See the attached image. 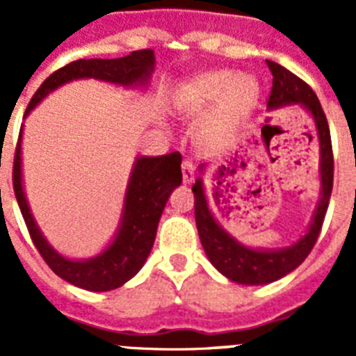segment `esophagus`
Here are the masks:
<instances>
[{
	"label": "esophagus",
	"mask_w": 356,
	"mask_h": 356,
	"mask_svg": "<svg viewBox=\"0 0 356 356\" xmlns=\"http://www.w3.org/2000/svg\"><path fill=\"white\" fill-rule=\"evenodd\" d=\"M181 175H184L185 184H191L194 180V163L191 160H184L181 162Z\"/></svg>",
	"instance_id": "obj_1"
}]
</instances>
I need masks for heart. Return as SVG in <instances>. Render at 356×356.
I'll list each match as a JSON object with an SVG mask.
<instances>
[{
	"instance_id": "heart-1",
	"label": "heart",
	"mask_w": 356,
	"mask_h": 356,
	"mask_svg": "<svg viewBox=\"0 0 356 356\" xmlns=\"http://www.w3.org/2000/svg\"><path fill=\"white\" fill-rule=\"evenodd\" d=\"M259 96L260 85L253 74H235L221 69L201 72L185 81L176 94V106L185 114H197L217 102L201 124V137L217 140L232 134L250 115Z\"/></svg>"
}]
</instances>
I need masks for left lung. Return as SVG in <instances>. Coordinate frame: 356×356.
<instances>
[{
  "instance_id": "left-lung-1",
  "label": "left lung",
  "mask_w": 356,
  "mask_h": 356,
  "mask_svg": "<svg viewBox=\"0 0 356 356\" xmlns=\"http://www.w3.org/2000/svg\"><path fill=\"white\" fill-rule=\"evenodd\" d=\"M267 67L273 72V89L269 94V99H267V106L276 108V106L298 103V105H303L316 121L321 143L323 193H321L319 205H317L316 216H314L308 234L301 241L296 242L294 246L276 251L250 250V248L238 244L232 235L226 234L225 229L219 226V222L213 219L205 196V188L197 178L193 187L194 216H196V226L197 232H200L203 250H205L210 262L216 266L217 271L222 273L232 282L246 285H264L276 282V280L284 278L285 275L294 271L296 267L307 259L308 253L316 246L317 237H319L321 228H323L333 187L332 137H330L328 121H326V115L316 92L310 89V85L296 76L294 72L282 67L276 62L267 60ZM266 128L267 127H264V131H266Z\"/></svg>"
}]
</instances>
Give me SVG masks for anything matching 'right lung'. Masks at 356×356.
Listing matches in <instances>:
<instances>
[{
  "label": "right lung",
  "mask_w": 356,
  "mask_h": 356,
  "mask_svg": "<svg viewBox=\"0 0 356 356\" xmlns=\"http://www.w3.org/2000/svg\"><path fill=\"white\" fill-rule=\"evenodd\" d=\"M155 67V55L151 49H139L121 58H89L74 60L64 67L56 69L42 81L37 92L31 97L24 115L30 112L46 94L78 78H96V80L112 81L121 85L144 83ZM21 134L14 155L12 169V185L15 200L26 222L28 234L35 244L37 251L48 264L56 276L85 289V291L103 292L121 287L128 280L134 278L146 262L153 242H155L156 226L160 216L169 200L172 188L181 184V155L178 151L162 156H140L135 162L128 185L124 216L115 241L103 251L99 257L83 262L64 259L56 253L48 242L44 241L37 228L26 197L21 185Z\"/></svg>",
  "instance_id": "right-lung-1"
}]
</instances>
